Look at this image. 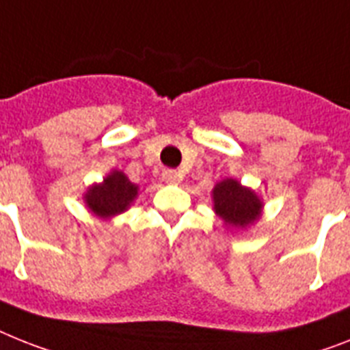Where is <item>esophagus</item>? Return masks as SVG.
<instances>
[{
  "mask_svg": "<svg viewBox=\"0 0 350 350\" xmlns=\"http://www.w3.org/2000/svg\"><path fill=\"white\" fill-rule=\"evenodd\" d=\"M163 178L166 182H168V184H178V182L182 180L180 173L175 172V170H164V172H163Z\"/></svg>",
  "mask_w": 350,
  "mask_h": 350,
  "instance_id": "esophagus-1",
  "label": "esophagus"
}]
</instances>
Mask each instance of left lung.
<instances>
[{
  "label": "left lung",
  "instance_id": "1",
  "mask_svg": "<svg viewBox=\"0 0 350 350\" xmlns=\"http://www.w3.org/2000/svg\"><path fill=\"white\" fill-rule=\"evenodd\" d=\"M215 213L230 229H247L259 220L262 202L250 187L241 186L236 178H224L213 189Z\"/></svg>",
  "mask_w": 350,
  "mask_h": 350
}]
</instances>
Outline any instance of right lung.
I'll list each match as a JSON object with an SVG mask.
<instances>
[{
    "mask_svg": "<svg viewBox=\"0 0 350 350\" xmlns=\"http://www.w3.org/2000/svg\"><path fill=\"white\" fill-rule=\"evenodd\" d=\"M139 187L132 184L123 172H111L103 178L102 184H94L83 195L85 206L98 218L109 220L112 216L121 215L135 200Z\"/></svg>",
    "mask_w": 350,
    "mask_h": 350,
    "instance_id": "obj_1",
    "label": "right lung"
}]
</instances>
